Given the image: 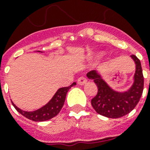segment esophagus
I'll use <instances>...</instances> for the list:
<instances>
[{
	"instance_id": "obj_1",
	"label": "esophagus",
	"mask_w": 150,
	"mask_h": 150,
	"mask_svg": "<svg viewBox=\"0 0 150 150\" xmlns=\"http://www.w3.org/2000/svg\"><path fill=\"white\" fill-rule=\"evenodd\" d=\"M87 82V79L86 78V77H83V76H82V77H79V79H78L77 80V83L79 85H81V86H82V85L86 84Z\"/></svg>"
}]
</instances>
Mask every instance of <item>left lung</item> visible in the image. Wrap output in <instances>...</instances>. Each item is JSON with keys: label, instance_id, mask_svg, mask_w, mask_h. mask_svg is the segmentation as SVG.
Instances as JSON below:
<instances>
[{"label": "left lung", "instance_id": "obj_1", "mask_svg": "<svg viewBox=\"0 0 150 150\" xmlns=\"http://www.w3.org/2000/svg\"><path fill=\"white\" fill-rule=\"evenodd\" d=\"M131 57L135 61L136 70L134 83L127 92L118 93L114 91L95 71L87 73L88 78L93 79L98 87L97 94L92 99L91 104L100 115L109 118L121 117L129 114L139 101L144 87V77L139 59L134 54Z\"/></svg>", "mask_w": 150, "mask_h": 150}]
</instances>
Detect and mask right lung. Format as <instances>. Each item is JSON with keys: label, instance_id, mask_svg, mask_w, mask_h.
Returning a JSON list of instances; mask_svg holds the SVG:
<instances>
[{"label": "right lung", "instance_id": "right-lung-1", "mask_svg": "<svg viewBox=\"0 0 150 150\" xmlns=\"http://www.w3.org/2000/svg\"><path fill=\"white\" fill-rule=\"evenodd\" d=\"M75 84H76L75 82H73L69 86L63 87V88L59 89L47 104H46L45 106L41 107L40 109L35 110V111H25V110H22L16 107L13 103V102L11 103L16 110L22 115L25 117L26 118L33 121H47V120L53 118L54 117L57 116L59 112L61 111V108L64 106V100H65L66 94L70 89L71 87L75 86Z\"/></svg>", "mask_w": 150, "mask_h": 150}]
</instances>
